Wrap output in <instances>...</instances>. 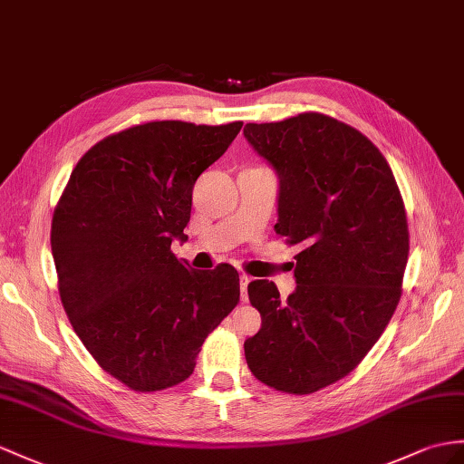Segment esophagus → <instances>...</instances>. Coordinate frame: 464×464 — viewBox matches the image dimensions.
I'll return each instance as SVG.
<instances>
[{
	"mask_svg": "<svg viewBox=\"0 0 464 464\" xmlns=\"http://www.w3.org/2000/svg\"><path fill=\"white\" fill-rule=\"evenodd\" d=\"M252 277L246 276V274H240V297L242 301H247V285H250Z\"/></svg>",
	"mask_w": 464,
	"mask_h": 464,
	"instance_id": "34e87169",
	"label": "esophagus"
}]
</instances>
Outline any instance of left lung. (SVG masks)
I'll return each mask as SVG.
<instances>
[{"instance_id":"left-lung-1","label":"left lung","mask_w":464,"mask_h":464,"mask_svg":"<svg viewBox=\"0 0 464 464\" xmlns=\"http://www.w3.org/2000/svg\"><path fill=\"white\" fill-rule=\"evenodd\" d=\"M244 138L279 179L276 232L301 246L287 301L269 279L247 285L262 329L244 343L246 362L271 388L313 393L362 362L398 307L403 200L378 147L329 116L246 123Z\"/></svg>"}]
</instances>
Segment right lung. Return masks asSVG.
<instances>
[{"label":"right lung","instance_id":"add662e5","mask_svg":"<svg viewBox=\"0 0 464 464\" xmlns=\"http://www.w3.org/2000/svg\"><path fill=\"white\" fill-rule=\"evenodd\" d=\"M242 121H150L98 141L54 210L51 247L63 307L108 374L135 392L171 388L240 299L228 264L190 269L171 244L187 242L193 187L220 160Z\"/></svg>","mask_w":464,"mask_h":464}]
</instances>
